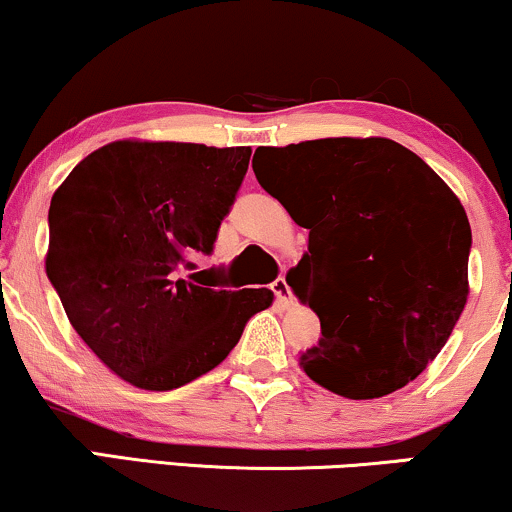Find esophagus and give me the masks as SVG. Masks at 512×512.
<instances>
[{
    "instance_id": "34e87169",
    "label": "esophagus",
    "mask_w": 512,
    "mask_h": 512,
    "mask_svg": "<svg viewBox=\"0 0 512 512\" xmlns=\"http://www.w3.org/2000/svg\"><path fill=\"white\" fill-rule=\"evenodd\" d=\"M271 290H274L278 304H283V307H288L290 300H293V293H290L288 281H286V278H283V276H278L276 281L271 283Z\"/></svg>"
}]
</instances>
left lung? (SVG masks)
<instances>
[{
  "instance_id": "8db88e82",
  "label": "left lung",
  "mask_w": 512,
  "mask_h": 512,
  "mask_svg": "<svg viewBox=\"0 0 512 512\" xmlns=\"http://www.w3.org/2000/svg\"><path fill=\"white\" fill-rule=\"evenodd\" d=\"M252 170L309 245L288 286L321 321L304 373L347 399L416 380L468 300L470 222L461 200L392 139L262 146Z\"/></svg>"
}]
</instances>
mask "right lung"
I'll list each match as a JSON object with an SVG mask.
<instances>
[{
	"label": "right lung",
	"mask_w": 512,
	"mask_h": 512,
	"mask_svg": "<svg viewBox=\"0 0 512 512\" xmlns=\"http://www.w3.org/2000/svg\"><path fill=\"white\" fill-rule=\"evenodd\" d=\"M250 146L113 141L89 153L49 208L47 276L77 335L141 390L167 392L222 364L267 288L177 278L210 255Z\"/></svg>",
	"instance_id": "add662e5"
}]
</instances>
